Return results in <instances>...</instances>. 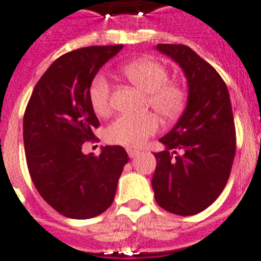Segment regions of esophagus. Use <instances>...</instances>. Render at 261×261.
Segmentation results:
<instances>
[{
	"instance_id": "esophagus-1",
	"label": "esophagus",
	"mask_w": 261,
	"mask_h": 261,
	"mask_svg": "<svg viewBox=\"0 0 261 261\" xmlns=\"http://www.w3.org/2000/svg\"><path fill=\"white\" fill-rule=\"evenodd\" d=\"M127 153H128V157H130V159H134V157H137V154H138L139 151L134 150V149H127Z\"/></svg>"
}]
</instances>
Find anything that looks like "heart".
<instances>
[{
  "mask_svg": "<svg viewBox=\"0 0 261 261\" xmlns=\"http://www.w3.org/2000/svg\"><path fill=\"white\" fill-rule=\"evenodd\" d=\"M120 71L133 85L146 93V107H151L164 119L173 120L184 112L188 90L181 81L169 79V70L164 63L151 58H141L124 65ZM88 96L96 114L104 116L110 112L112 93L104 75H96L90 81ZM159 128V118L151 112L138 118L122 115L107 126L104 135L112 145L139 147Z\"/></svg>",
  "mask_w": 261,
  "mask_h": 261,
  "instance_id": "obj_1",
  "label": "heart"
}]
</instances>
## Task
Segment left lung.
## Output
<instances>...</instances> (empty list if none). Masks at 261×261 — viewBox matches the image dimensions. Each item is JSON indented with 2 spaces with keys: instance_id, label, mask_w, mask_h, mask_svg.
<instances>
[{
  "instance_id": "left-lung-1",
  "label": "left lung",
  "mask_w": 261,
  "mask_h": 261,
  "mask_svg": "<svg viewBox=\"0 0 261 261\" xmlns=\"http://www.w3.org/2000/svg\"><path fill=\"white\" fill-rule=\"evenodd\" d=\"M157 50L181 66L188 104L177 124L160 139L165 150L151 178L155 202L177 215H195L215 202L226 186L236 154V127L226 84L210 63L184 44Z\"/></svg>"
}]
</instances>
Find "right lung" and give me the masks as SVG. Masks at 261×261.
Masks as SVG:
<instances>
[{
  "mask_svg": "<svg viewBox=\"0 0 261 261\" xmlns=\"http://www.w3.org/2000/svg\"><path fill=\"white\" fill-rule=\"evenodd\" d=\"M90 46L59 57L35 85L22 124L31 178L44 200L67 218L97 217L112 204L128 155L122 146L83 154L84 142H97L100 126L88 89L98 69L122 50Z\"/></svg>",
  "mask_w": 261,
  "mask_h": 261,
  "instance_id": "1",
  "label": "right lung"
}]
</instances>
